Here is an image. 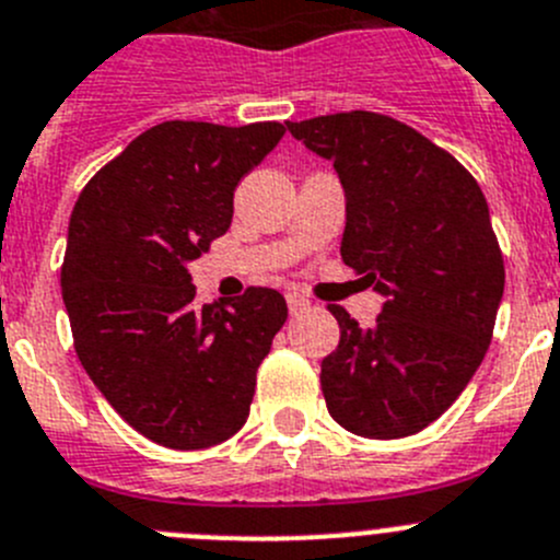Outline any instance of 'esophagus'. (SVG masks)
<instances>
[{
    "mask_svg": "<svg viewBox=\"0 0 560 560\" xmlns=\"http://www.w3.org/2000/svg\"><path fill=\"white\" fill-rule=\"evenodd\" d=\"M287 306H290V315H301V312L310 310V298L304 292H287Z\"/></svg>",
    "mask_w": 560,
    "mask_h": 560,
    "instance_id": "obj_1",
    "label": "esophagus"
}]
</instances>
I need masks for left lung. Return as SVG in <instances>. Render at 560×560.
<instances>
[{"mask_svg":"<svg viewBox=\"0 0 560 560\" xmlns=\"http://www.w3.org/2000/svg\"><path fill=\"white\" fill-rule=\"evenodd\" d=\"M345 187L342 262L386 298L373 328L342 306L320 364L328 415L368 439H400L445 415L492 342L503 254L478 182L389 115L351 109L287 124Z\"/></svg>","mask_w":560,"mask_h":560,"instance_id":"1","label":"left lung"}]
</instances>
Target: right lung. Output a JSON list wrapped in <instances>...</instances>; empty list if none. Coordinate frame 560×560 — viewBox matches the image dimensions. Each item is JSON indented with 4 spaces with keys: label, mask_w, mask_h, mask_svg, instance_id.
Masks as SVG:
<instances>
[{
    "label": "right lung",
    "mask_w": 560,
    "mask_h": 560,
    "mask_svg": "<svg viewBox=\"0 0 560 560\" xmlns=\"http://www.w3.org/2000/svg\"><path fill=\"white\" fill-rule=\"evenodd\" d=\"M284 132L276 121L156 124L74 203L60 284L77 357L107 404L162 447L221 445L248 420L284 298L248 287L196 306L187 262L226 234L234 187Z\"/></svg>",
    "instance_id": "obj_1"
}]
</instances>
